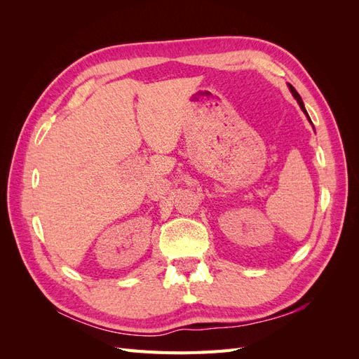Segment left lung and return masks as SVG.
<instances>
[{
  "label": "left lung",
  "instance_id": "1",
  "mask_svg": "<svg viewBox=\"0 0 359 359\" xmlns=\"http://www.w3.org/2000/svg\"><path fill=\"white\" fill-rule=\"evenodd\" d=\"M289 90H290L292 95H293V97H295V99H297V102L299 103V106H301V109H302V112L307 115V118H309V121L311 123V119H310V116H309V114H307V111H306V107H304V103H302V100H301V95H299V94L297 93V90H295V88H293V86H292V85H289Z\"/></svg>",
  "mask_w": 359,
  "mask_h": 359
}]
</instances>
